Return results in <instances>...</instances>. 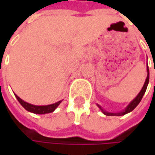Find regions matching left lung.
<instances>
[{
	"label": "left lung",
	"instance_id": "left-lung-1",
	"mask_svg": "<svg viewBox=\"0 0 155 155\" xmlns=\"http://www.w3.org/2000/svg\"><path fill=\"white\" fill-rule=\"evenodd\" d=\"M147 78L146 81H145V83H144V85L142 87V89H141V91H140L139 94L136 96V97L134 99H133L132 101H131V103L128 104V106L126 107V109L124 110H122L121 112H118V113H110V112H107V111H105V110H103V108L97 104V106L99 107V109L102 110V112L104 113V115H106V116H123V115H126V114H128L129 112H131L132 110H134L135 109V107L139 104V103L140 102V100L142 99V97L144 96V94L146 92V90H147V84H148V82H149V69H148V66H147Z\"/></svg>",
	"mask_w": 155,
	"mask_h": 155
}]
</instances>
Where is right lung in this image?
Here are the masks:
<instances>
[{"instance_id": "1", "label": "right lung", "mask_w": 155, "mask_h": 155, "mask_svg": "<svg viewBox=\"0 0 155 155\" xmlns=\"http://www.w3.org/2000/svg\"><path fill=\"white\" fill-rule=\"evenodd\" d=\"M17 100L19 101V103L22 105V107L27 110V111L29 112H32V113H34V114H47V113H51V112H53L54 110H56V108L60 104V103L62 101H58L55 104H50V105H44V106H38V105H33V104H28L27 102L23 101L22 99L20 98L17 95H15Z\"/></svg>"}]
</instances>
